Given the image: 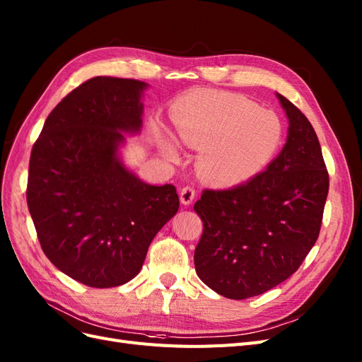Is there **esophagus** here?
<instances>
[{
    "instance_id": "obj_1",
    "label": "esophagus",
    "mask_w": 362,
    "mask_h": 362,
    "mask_svg": "<svg viewBox=\"0 0 362 362\" xmlns=\"http://www.w3.org/2000/svg\"><path fill=\"white\" fill-rule=\"evenodd\" d=\"M194 196H196V190L193 189V187H190V185L184 187V189L181 190V193H180L181 204H184V205H190V204L193 202Z\"/></svg>"
}]
</instances>
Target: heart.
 Listing matches in <instances>:
<instances>
[{
  "label": "heart",
  "mask_w": 362,
  "mask_h": 362,
  "mask_svg": "<svg viewBox=\"0 0 362 362\" xmlns=\"http://www.w3.org/2000/svg\"><path fill=\"white\" fill-rule=\"evenodd\" d=\"M173 122L182 144L201 149L199 175L220 187L238 185L257 175L283 139L281 121L274 112L230 93L189 94L177 105ZM160 146L166 156L178 157L172 141L161 139Z\"/></svg>",
  "instance_id": "heart-1"
}]
</instances>
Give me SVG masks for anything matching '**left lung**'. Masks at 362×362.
Instances as JSON below:
<instances>
[{
	"label": "left lung",
	"instance_id": "obj_1",
	"mask_svg": "<svg viewBox=\"0 0 362 362\" xmlns=\"http://www.w3.org/2000/svg\"><path fill=\"white\" fill-rule=\"evenodd\" d=\"M288 139L267 170L229 190H204L194 211L204 232L194 250L199 279L230 298L264 293L289 279L315 245L329 177L316 132L281 94Z\"/></svg>",
	"mask_w": 362,
	"mask_h": 362
}]
</instances>
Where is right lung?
<instances>
[{
    "instance_id": "1",
    "label": "right lung",
    "mask_w": 362,
    "mask_h": 362,
    "mask_svg": "<svg viewBox=\"0 0 362 362\" xmlns=\"http://www.w3.org/2000/svg\"><path fill=\"white\" fill-rule=\"evenodd\" d=\"M148 83L97 76L54 107L35 141L27 202L42 250L91 288L139 274L157 232L177 214L172 184L151 185L122 165V133L142 127Z\"/></svg>"
}]
</instances>
